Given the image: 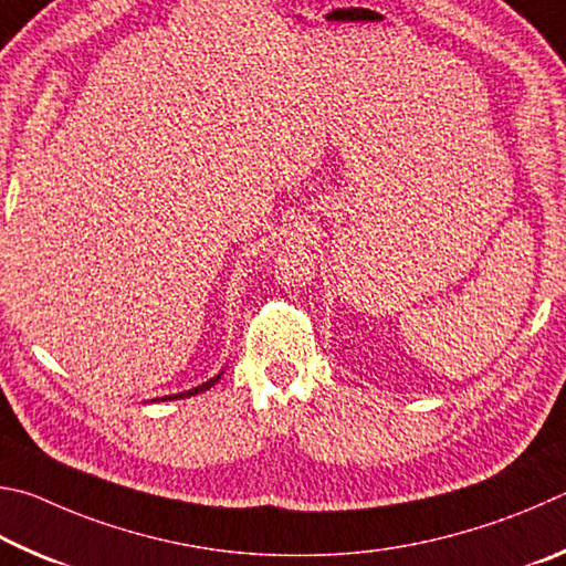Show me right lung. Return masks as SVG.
Here are the masks:
<instances>
[{
  "label": "right lung",
  "instance_id": "obj_1",
  "mask_svg": "<svg viewBox=\"0 0 566 566\" xmlns=\"http://www.w3.org/2000/svg\"><path fill=\"white\" fill-rule=\"evenodd\" d=\"M216 380H218V378H213V380H208V382H203V385H198V388H193V390H188V392H181V395H174V398H188V395L203 392V390H208V388H211V385H213Z\"/></svg>",
  "mask_w": 566,
  "mask_h": 566
}]
</instances>
